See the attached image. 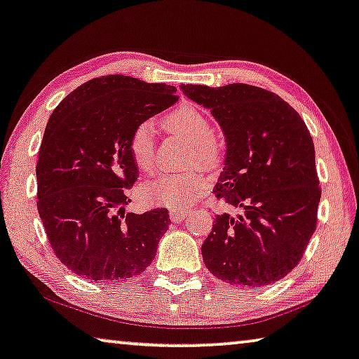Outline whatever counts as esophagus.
Returning <instances> with one entry per match:
<instances>
[{"label":"esophagus","mask_w":359,"mask_h":359,"mask_svg":"<svg viewBox=\"0 0 359 359\" xmlns=\"http://www.w3.org/2000/svg\"><path fill=\"white\" fill-rule=\"evenodd\" d=\"M187 217V212L186 210H178V208H175V210L170 212V219L172 222H183V219Z\"/></svg>","instance_id":"obj_1"}]
</instances>
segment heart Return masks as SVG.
I'll use <instances>...</instances> for the list:
<instances>
[{
	"mask_svg": "<svg viewBox=\"0 0 359 359\" xmlns=\"http://www.w3.org/2000/svg\"><path fill=\"white\" fill-rule=\"evenodd\" d=\"M165 125L173 133L183 136L191 142L187 162L197 163L202 168H213L219 162V144L212 135V122L201 109L181 106L167 115ZM128 149L137 168L152 173L156 168V140L151 122H141L135 126L128 140ZM207 180L197 172L165 173L142 186V197L149 203L170 208H184L201 196Z\"/></svg>",
	"mask_w": 359,
	"mask_h": 359,
	"instance_id": "1",
	"label": "heart"
}]
</instances>
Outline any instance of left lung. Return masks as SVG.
<instances>
[{
  "label": "left lung",
  "mask_w": 359,
  "mask_h": 359,
  "mask_svg": "<svg viewBox=\"0 0 359 359\" xmlns=\"http://www.w3.org/2000/svg\"><path fill=\"white\" fill-rule=\"evenodd\" d=\"M212 112L226 137L224 168L213 194L237 215H217L202 244L215 278L244 287L278 283L302 260L321 198L314 144L305 122L263 88L181 85Z\"/></svg>",
  "instance_id": "8db88e82"
}]
</instances>
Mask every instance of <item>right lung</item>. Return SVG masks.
<instances>
[{
    "label": "right lung",
    "instance_id": "right-lung-1",
    "mask_svg": "<svg viewBox=\"0 0 359 359\" xmlns=\"http://www.w3.org/2000/svg\"><path fill=\"white\" fill-rule=\"evenodd\" d=\"M178 101L176 88L126 75L93 79L48 120L36 162L38 213L56 257L95 283H122L152 263L167 208L125 213L137 180L135 126Z\"/></svg>",
    "mask_w": 359,
    "mask_h": 359
}]
</instances>
